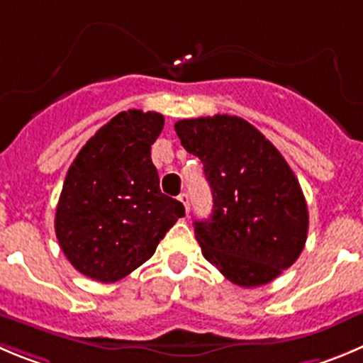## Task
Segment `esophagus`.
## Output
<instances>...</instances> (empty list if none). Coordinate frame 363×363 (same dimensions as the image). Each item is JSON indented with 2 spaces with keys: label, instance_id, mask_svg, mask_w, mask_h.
I'll return each mask as SVG.
<instances>
[{
  "label": "esophagus",
  "instance_id": "34e87169",
  "mask_svg": "<svg viewBox=\"0 0 363 363\" xmlns=\"http://www.w3.org/2000/svg\"><path fill=\"white\" fill-rule=\"evenodd\" d=\"M179 201L182 202V206H184L186 211H189V197L186 195V193H181V195H179Z\"/></svg>",
  "mask_w": 363,
  "mask_h": 363
}]
</instances>
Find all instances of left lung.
<instances>
[{"label": "left lung", "mask_w": 363, "mask_h": 363, "mask_svg": "<svg viewBox=\"0 0 363 363\" xmlns=\"http://www.w3.org/2000/svg\"><path fill=\"white\" fill-rule=\"evenodd\" d=\"M175 132L211 186V216L195 222L204 258L245 289L276 279L296 263L308 236L306 201L289 162L238 116L181 120Z\"/></svg>", "instance_id": "obj_1"}]
</instances>
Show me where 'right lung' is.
Masks as SVG:
<instances>
[{"label":"right lung","instance_id":"obj_1","mask_svg":"<svg viewBox=\"0 0 363 363\" xmlns=\"http://www.w3.org/2000/svg\"><path fill=\"white\" fill-rule=\"evenodd\" d=\"M164 127L159 113L116 114L71 162L55 213V235L84 276L114 283L152 258L184 216L159 189L150 148Z\"/></svg>","mask_w":363,"mask_h":363}]
</instances>
